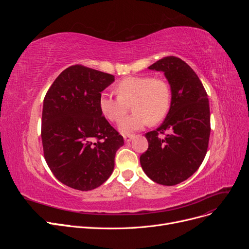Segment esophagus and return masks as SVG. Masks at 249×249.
<instances>
[{
	"mask_svg": "<svg viewBox=\"0 0 249 249\" xmlns=\"http://www.w3.org/2000/svg\"><path fill=\"white\" fill-rule=\"evenodd\" d=\"M134 138V135H124V139L125 142H130L131 140H133Z\"/></svg>",
	"mask_w": 249,
	"mask_h": 249,
	"instance_id": "esophagus-1",
	"label": "esophagus"
}]
</instances>
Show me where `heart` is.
I'll use <instances>...</instances> for the list:
<instances>
[{"instance_id": "obj_1", "label": "heart", "mask_w": 249, "mask_h": 249, "mask_svg": "<svg viewBox=\"0 0 249 249\" xmlns=\"http://www.w3.org/2000/svg\"><path fill=\"white\" fill-rule=\"evenodd\" d=\"M118 96L103 92L99 99L102 114L112 123H118L124 115L126 103H132L133 114L119 124L123 134L142 130L149 122L158 123L166 116L170 108L171 90L168 83L150 76L127 77L116 85Z\"/></svg>"}]
</instances>
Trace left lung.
<instances>
[{
  "label": "left lung",
  "mask_w": 249,
  "mask_h": 249,
  "mask_svg": "<svg viewBox=\"0 0 249 249\" xmlns=\"http://www.w3.org/2000/svg\"><path fill=\"white\" fill-rule=\"evenodd\" d=\"M148 70L164 72L171 103L162 124L145 134L148 148L140 164L154 182L173 186L190 178L205 159L211 132L209 100L197 74L182 59L165 57ZM159 133L165 137L161 140Z\"/></svg>",
  "instance_id": "obj_1"
}]
</instances>
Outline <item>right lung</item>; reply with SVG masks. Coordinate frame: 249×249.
Segmentation results:
<instances>
[{"mask_svg": "<svg viewBox=\"0 0 249 249\" xmlns=\"http://www.w3.org/2000/svg\"><path fill=\"white\" fill-rule=\"evenodd\" d=\"M110 73L82 65L59 74L43 100L41 139L53 175L72 189L88 191L106 182L124 145L99 106L101 92L114 82Z\"/></svg>", "mask_w": 249, "mask_h": 249, "instance_id": "obj_1", "label": "right lung"}]
</instances>
